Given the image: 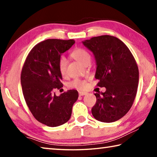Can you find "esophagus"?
<instances>
[{
    "label": "esophagus",
    "mask_w": 157,
    "mask_h": 157,
    "mask_svg": "<svg viewBox=\"0 0 157 157\" xmlns=\"http://www.w3.org/2000/svg\"><path fill=\"white\" fill-rule=\"evenodd\" d=\"M87 93L86 92H83V91H79V96H82V95H86Z\"/></svg>",
    "instance_id": "34e87169"
}]
</instances>
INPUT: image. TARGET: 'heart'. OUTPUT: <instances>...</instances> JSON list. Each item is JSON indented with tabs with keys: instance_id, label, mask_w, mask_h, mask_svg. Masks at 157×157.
I'll list each match as a JSON object with an SVG mask.
<instances>
[{
	"instance_id": "1",
	"label": "heart",
	"mask_w": 157,
	"mask_h": 157,
	"mask_svg": "<svg viewBox=\"0 0 157 157\" xmlns=\"http://www.w3.org/2000/svg\"><path fill=\"white\" fill-rule=\"evenodd\" d=\"M71 57L76 61H78L82 65H86L89 63L91 61V55L86 50L82 48H78L71 52ZM67 59L64 57H61L58 62V68L60 73L62 75H65L66 74V69H67ZM69 86L75 88L79 90H84L86 88L87 82L85 79H81L79 78H75L71 81L68 84Z\"/></svg>"
}]
</instances>
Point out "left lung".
Segmentation results:
<instances>
[{"label":"left lung","mask_w":157,"mask_h":157,"mask_svg":"<svg viewBox=\"0 0 157 157\" xmlns=\"http://www.w3.org/2000/svg\"><path fill=\"white\" fill-rule=\"evenodd\" d=\"M94 53L96 62L95 78L106 91L95 94L96 103L92 115L103 123L119 120L128 112L136 97L139 73L136 60L120 39L110 35L94 36L82 41Z\"/></svg>","instance_id":"left-lung-1"}]
</instances>
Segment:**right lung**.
Returning a JSON list of instances; mask_svg holds the SVG:
<instances>
[{
    "label": "right lung",
    "instance_id": "obj_1",
    "mask_svg": "<svg viewBox=\"0 0 157 157\" xmlns=\"http://www.w3.org/2000/svg\"><path fill=\"white\" fill-rule=\"evenodd\" d=\"M74 44L73 39L40 42L29 52L21 71V82L26 104L34 118L48 127L66 123L78 98L76 90H69L59 96L55 93L63 87L58 68L61 55Z\"/></svg>",
    "mask_w": 157,
    "mask_h": 157
}]
</instances>
